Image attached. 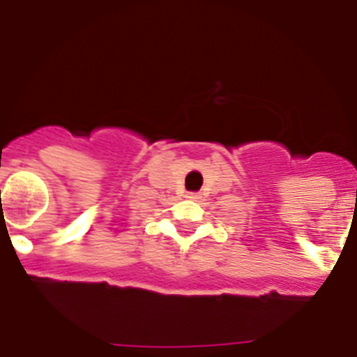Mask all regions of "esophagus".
Segmentation results:
<instances>
[{"label":"esophagus","mask_w":357,"mask_h":357,"mask_svg":"<svg viewBox=\"0 0 357 357\" xmlns=\"http://www.w3.org/2000/svg\"><path fill=\"white\" fill-rule=\"evenodd\" d=\"M187 197H188V199L197 201L201 197V194H199V192H187Z\"/></svg>","instance_id":"1"}]
</instances>
